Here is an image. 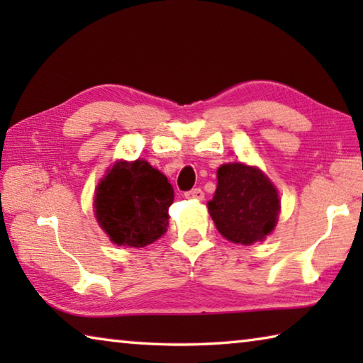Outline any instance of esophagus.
I'll return each instance as SVG.
<instances>
[{
	"mask_svg": "<svg viewBox=\"0 0 363 363\" xmlns=\"http://www.w3.org/2000/svg\"><path fill=\"white\" fill-rule=\"evenodd\" d=\"M184 195H186V199H194V200H203L205 199V192L200 187H195L192 190H189V192H186Z\"/></svg>",
	"mask_w": 363,
	"mask_h": 363,
	"instance_id": "obj_1",
	"label": "esophagus"
}]
</instances>
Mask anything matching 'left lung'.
Returning a JSON list of instances; mask_svg holds the SVG:
<instances>
[{"label":"left lung","mask_w":363,"mask_h":363,"mask_svg":"<svg viewBox=\"0 0 363 363\" xmlns=\"http://www.w3.org/2000/svg\"><path fill=\"white\" fill-rule=\"evenodd\" d=\"M208 211L227 240L251 245L274 230L280 200L259 169L227 163L218 169V187Z\"/></svg>","instance_id":"8db88e82"}]
</instances>
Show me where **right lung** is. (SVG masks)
<instances>
[{
	"label": "right lung",
	"mask_w": 363,
	"mask_h": 363,
	"mask_svg": "<svg viewBox=\"0 0 363 363\" xmlns=\"http://www.w3.org/2000/svg\"><path fill=\"white\" fill-rule=\"evenodd\" d=\"M173 199L167 176L144 160L118 162L97 187L96 218L118 247H145L167 232Z\"/></svg>",
	"instance_id": "obj_1"
}]
</instances>
